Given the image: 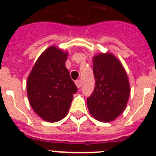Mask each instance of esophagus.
Segmentation results:
<instances>
[{"label":"esophagus","mask_w":156,"mask_h":156,"mask_svg":"<svg viewBox=\"0 0 156 156\" xmlns=\"http://www.w3.org/2000/svg\"><path fill=\"white\" fill-rule=\"evenodd\" d=\"M75 84L77 86V87L80 88L82 87V81L81 80H77L75 81Z\"/></svg>","instance_id":"34e87169"}]
</instances>
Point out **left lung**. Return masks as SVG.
Wrapping results in <instances>:
<instances>
[{"mask_svg":"<svg viewBox=\"0 0 156 156\" xmlns=\"http://www.w3.org/2000/svg\"><path fill=\"white\" fill-rule=\"evenodd\" d=\"M95 87L87 99L90 113L103 122L113 121L126 108L129 84L121 62L110 53L93 58Z\"/></svg>","mask_w":156,"mask_h":156,"instance_id":"1","label":"left lung"}]
</instances>
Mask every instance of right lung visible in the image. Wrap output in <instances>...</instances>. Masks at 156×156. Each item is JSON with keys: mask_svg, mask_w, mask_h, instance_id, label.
Listing matches in <instances>:
<instances>
[{"mask_svg": "<svg viewBox=\"0 0 156 156\" xmlns=\"http://www.w3.org/2000/svg\"><path fill=\"white\" fill-rule=\"evenodd\" d=\"M67 53L50 47L35 62L28 77L27 95L35 113L56 122L67 115L78 88L66 68Z\"/></svg>", "mask_w": 156, "mask_h": 156, "instance_id": "add662e5", "label": "right lung"}]
</instances>
